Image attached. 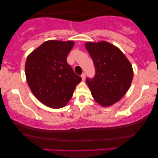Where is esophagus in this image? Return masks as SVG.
<instances>
[{
  "mask_svg": "<svg viewBox=\"0 0 158 158\" xmlns=\"http://www.w3.org/2000/svg\"><path fill=\"white\" fill-rule=\"evenodd\" d=\"M81 79H82L83 81H85V73H83L82 74H81Z\"/></svg>",
  "mask_w": 158,
  "mask_h": 158,
  "instance_id": "esophagus-1",
  "label": "esophagus"
}]
</instances>
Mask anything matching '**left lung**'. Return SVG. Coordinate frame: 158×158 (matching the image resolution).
Instances as JSON below:
<instances>
[{"label": "left lung", "mask_w": 158, "mask_h": 158, "mask_svg": "<svg viewBox=\"0 0 158 158\" xmlns=\"http://www.w3.org/2000/svg\"><path fill=\"white\" fill-rule=\"evenodd\" d=\"M87 50L93 59L95 75L87 78L94 100L102 106H110L126 94L133 79L129 61L117 47L106 41L88 42Z\"/></svg>", "instance_id": "8db88e82"}]
</instances>
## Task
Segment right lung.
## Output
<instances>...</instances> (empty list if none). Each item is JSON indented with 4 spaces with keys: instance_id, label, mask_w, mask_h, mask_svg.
Listing matches in <instances>:
<instances>
[{
    "instance_id": "right-lung-1",
    "label": "right lung",
    "mask_w": 158,
    "mask_h": 158,
    "mask_svg": "<svg viewBox=\"0 0 158 158\" xmlns=\"http://www.w3.org/2000/svg\"><path fill=\"white\" fill-rule=\"evenodd\" d=\"M73 41H45L27 57L25 73L32 94L45 106H66L81 78L67 62Z\"/></svg>"
}]
</instances>
